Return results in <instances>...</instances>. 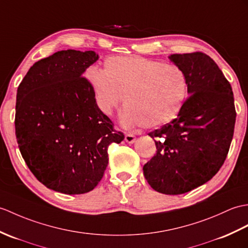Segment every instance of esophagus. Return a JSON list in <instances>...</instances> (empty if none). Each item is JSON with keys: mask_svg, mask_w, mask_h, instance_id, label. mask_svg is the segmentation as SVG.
Segmentation results:
<instances>
[{"mask_svg": "<svg viewBox=\"0 0 248 248\" xmlns=\"http://www.w3.org/2000/svg\"><path fill=\"white\" fill-rule=\"evenodd\" d=\"M124 140L128 143H133L135 141V136L131 133H126L124 135Z\"/></svg>", "mask_w": 248, "mask_h": 248, "instance_id": "esophagus-1", "label": "esophagus"}]
</instances>
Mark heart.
<instances>
[{"label": "heart", "mask_w": 248, "mask_h": 248, "mask_svg": "<svg viewBox=\"0 0 248 248\" xmlns=\"http://www.w3.org/2000/svg\"><path fill=\"white\" fill-rule=\"evenodd\" d=\"M86 80L102 113L110 115L123 101L122 122L152 129L173 120L188 97L187 76L174 64L142 57L115 56L103 70L90 67Z\"/></svg>", "instance_id": "heart-1"}]
</instances>
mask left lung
<instances>
[{
    "instance_id": "left-lung-1",
    "label": "left lung",
    "mask_w": 248,
    "mask_h": 248,
    "mask_svg": "<svg viewBox=\"0 0 248 248\" xmlns=\"http://www.w3.org/2000/svg\"><path fill=\"white\" fill-rule=\"evenodd\" d=\"M169 59L186 74L190 96L175 119L148 134L157 151L142 170L155 191L174 195L217 173L229 151L237 113L232 85L209 56L195 51Z\"/></svg>"
}]
</instances>
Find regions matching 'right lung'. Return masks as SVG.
<instances>
[{
    "mask_svg": "<svg viewBox=\"0 0 248 248\" xmlns=\"http://www.w3.org/2000/svg\"><path fill=\"white\" fill-rule=\"evenodd\" d=\"M93 50L57 51L30 68L16 91V136L22 157L44 186L65 194L93 190L123 132L98 108L86 68Z\"/></svg>",
    "mask_w": 248,
    "mask_h": 248,
    "instance_id": "right-lung-1",
    "label": "right lung"
}]
</instances>
